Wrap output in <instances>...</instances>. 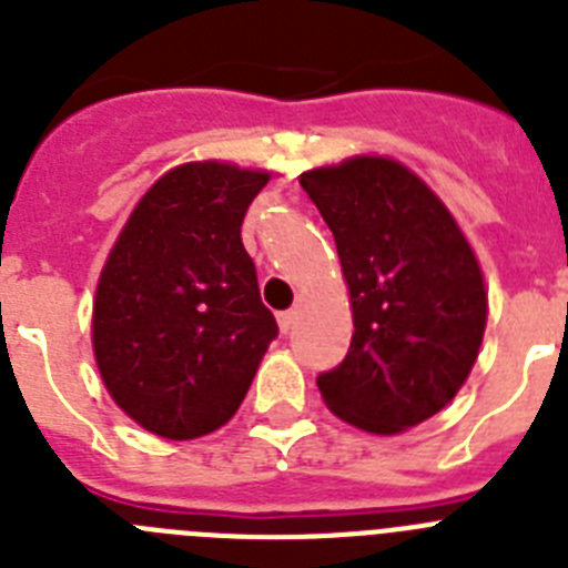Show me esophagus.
<instances>
[{
	"instance_id": "34e87169",
	"label": "esophagus",
	"mask_w": 568,
	"mask_h": 568,
	"mask_svg": "<svg viewBox=\"0 0 568 568\" xmlns=\"http://www.w3.org/2000/svg\"><path fill=\"white\" fill-rule=\"evenodd\" d=\"M298 324V313L295 310H287V313H278V327L281 333H290V329Z\"/></svg>"
}]
</instances>
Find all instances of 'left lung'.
Wrapping results in <instances>:
<instances>
[{"instance_id": "left-lung-1", "label": "left lung", "mask_w": 568, "mask_h": 568, "mask_svg": "<svg viewBox=\"0 0 568 568\" xmlns=\"http://www.w3.org/2000/svg\"><path fill=\"white\" fill-rule=\"evenodd\" d=\"M341 258L353 310L349 353L318 375L329 413L400 435L469 378L486 329L484 270L440 195L393 155L358 153L298 175Z\"/></svg>"}]
</instances>
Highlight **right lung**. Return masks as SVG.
<instances>
[{"mask_svg":"<svg viewBox=\"0 0 568 568\" xmlns=\"http://www.w3.org/2000/svg\"><path fill=\"white\" fill-rule=\"evenodd\" d=\"M267 170L184 162L155 179L115 235L93 295L99 375L130 420L168 440L239 413L278 335L241 244Z\"/></svg>","mask_w":568,"mask_h":568,"instance_id":"obj_1","label":"right lung"}]
</instances>
